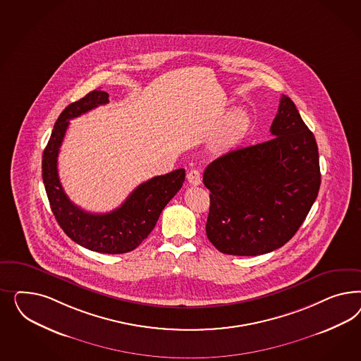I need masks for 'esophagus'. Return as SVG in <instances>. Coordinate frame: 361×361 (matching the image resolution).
Listing matches in <instances>:
<instances>
[{
    "label": "esophagus",
    "instance_id": "34e87169",
    "mask_svg": "<svg viewBox=\"0 0 361 361\" xmlns=\"http://www.w3.org/2000/svg\"><path fill=\"white\" fill-rule=\"evenodd\" d=\"M186 178H188V183L190 185H200L201 184V175H200L198 169H190L186 175Z\"/></svg>",
    "mask_w": 361,
    "mask_h": 361
}]
</instances>
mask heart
<instances>
[{"label": "heart", "instance_id": "1", "mask_svg": "<svg viewBox=\"0 0 361 361\" xmlns=\"http://www.w3.org/2000/svg\"><path fill=\"white\" fill-rule=\"evenodd\" d=\"M247 126H249L247 114L242 109L234 111L226 121L225 131L222 135L221 142L222 144H230V142H235L243 133V131L247 128Z\"/></svg>", "mask_w": 361, "mask_h": 361}]
</instances>
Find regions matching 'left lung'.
<instances>
[{"instance_id":"1","label":"left lung","mask_w":361,"mask_h":361,"mask_svg":"<svg viewBox=\"0 0 361 361\" xmlns=\"http://www.w3.org/2000/svg\"><path fill=\"white\" fill-rule=\"evenodd\" d=\"M270 132L273 139L229 151L204 172L210 190L207 235L224 254L254 257L282 247L317 200V140L286 95Z\"/></svg>"}]
</instances>
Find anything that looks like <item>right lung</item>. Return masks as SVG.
I'll use <instances>...</instances> for the list:
<instances>
[{
	"label": "right lung",
	"mask_w": 361,
	"mask_h": 361,
	"mask_svg": "<svg viewBox=\"0 0 361 361\" xmlns=\"http://www.w3.org/2000/svg\"><path fill=\"white\" fill-rule=\"evenodd\" d=\"M109 102L106 91L94 90L62 111L44 148L42 178L55 219L71 240L92 252L123 254L135 250L149 235L165 205L181 189L185 169H176L142 183L119 208L109 213H88L74 205L66 196L58 177L59 148L68 121Z\"/></svg>",
	"instance_id": "right-lung-1"
}]
</instances>
